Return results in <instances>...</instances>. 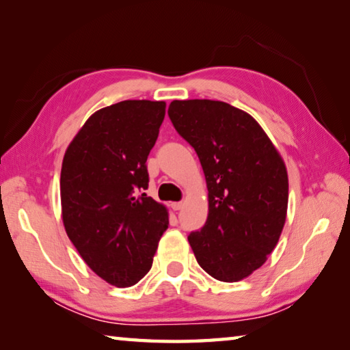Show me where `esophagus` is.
Wrapping results in <instances>:
<instances>
[{
    "mask_svg": "<svg viewBox=\"0 0 350 350\" xmlns=\"http://www.w3.org/2000/svg\"><path fill=\"white\" fill-rule=\"evenodd\" d=\"M171 208H173L174 211L180 210L182 208V202H171Z\"/></svg>",
    "mask_w": 350,
    "mask_h": 350,
    "instance_id": "obj_1",
    "label": "esophagus"
}]
</instances>
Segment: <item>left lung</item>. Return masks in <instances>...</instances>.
I'll return each instance as SVG.
<instances>
[{
    "mask_svg": "<svg viewBox=\"0 0 350 350\" xmlns=\"http://www.w3.org/2000/svg\"><path fill=\"white\" fill-rule=\"evenodd\" d=\"M170 120L196 151L208 188V217L188 242L206 273L241 281L280 239L288 204L282 157L254 118L216 100H174Z\"/></svg>",
    "mask_w": 350,
    "mask_h": 350,
    "instance_id": "8db88e82",
    "label": "left lung"
}]
</instances>
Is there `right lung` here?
Instances as JSON below:
<instances>
[{
  "instance_id": "1",
  "label": "right lung",
  "mask_w": 350,
  "mask_h": 350,
  "mask_svg": "<svg viewBox=\"0 0 350 350\" xmlns=\"http://www.w3.org/2000/svg\"><path fill=\"white\" fill-rule=\"evenodd\" d=\"M165 102L125 100L88 118L64 152L60 177L66 233L94 273L116 287L137 284L152 265L168 211L146 196V159Z\"/></svg>"
}]
</instances>
